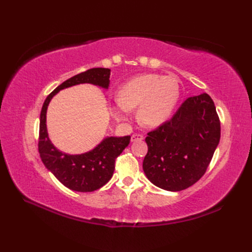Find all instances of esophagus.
<instances>
[{"label": "esophagus", "mask_w": 252, "mask_h": 252, "mask_svg": "<svg viewBox=\"0 0 252 252\" xmlns=\"http://www.w3.org/2000/svg\"><path fill=\"white\" fill-rule=\"evenodd\" d=\"M144 139V135L141 134V133H133L131 135V142H134V141H141Z\"/></svg>", "instance_id": "obj_1"}]
</instances>
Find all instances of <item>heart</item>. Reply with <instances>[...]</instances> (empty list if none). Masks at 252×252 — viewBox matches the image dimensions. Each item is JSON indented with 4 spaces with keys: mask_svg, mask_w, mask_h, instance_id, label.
<instances>
[{
    "mask_svg": "<svg viewBox=\"0 0 252 252\" xmlns=\"http://www.w3.org/2000/svg\"><path fill=\"white\" fill-rule=\"evenodd\" d=\"M181 95L179 81L170 75L145 73L127 81L119 89L111 106L119 119L138 107V119L145 127H157L170 117Z\"/></svg>",
    "mask_w": 252,
    "mask_h": 252,
    "instance_id": "1",
    "label": "heart"
}]
</instances>
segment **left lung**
I'll list each match as a JSON object with an SVG mask.
<instances>
[{
    "label": "left lung",
    "mask_w": 252,
    "mask_h": 252,
    "mask_svg": "<svg viewBox=\"0 0 252 252\" xmlns=\"http://www.w3.org/2000/svg\"><path fill=\"white\" fill-rule=\"evenodd\" d=\"M220 138L215 103L207 94L190 96L173 117L146 136L143 170L156 186L181 191L199 181Z\"/></svg>",
    "instance_id": "left-lung-1"
}]
</instances>
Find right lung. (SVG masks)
<instances>
[{"label": "right lung", "mask_w": 252, "mask_h": 252, "mask_svg": "<svg viewBox=\"0 0 252 252\" xmlns=\"http://www.w3.org/2000/svg\"><path fill=\"white\" fill-rule=\"evenodd\" d=\"M110 69L93 68L68 79L58 86L45 100L40 116L39 152L45 167L62 183L74 191L91 192L103 187L113 174L116 158L130 142V135L107 136L100 144L82 155H68L60 151L49 140L46 113L51 98L60 90L79 84L89 83L102 88L109 87Z\"/></svg>", "instance_id": "add662e5"}]
</instances>
